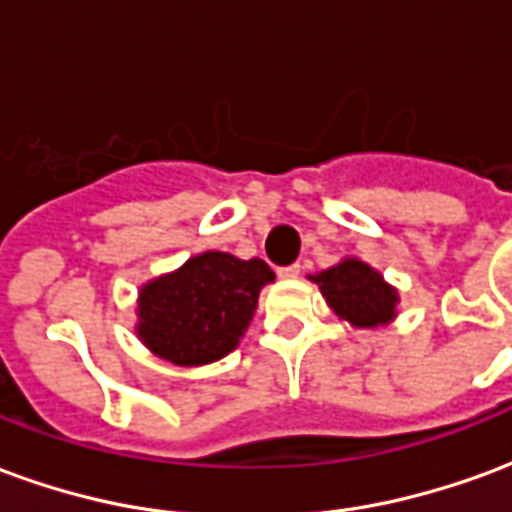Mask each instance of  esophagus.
<instances>
[{"mask_svg": "<svg viewBox=\"0 0 512 512\" xmlns=\"http://www.w3.org/2000/svg\"><path fill=\"white\" fill-rule=\"evenodd\" d=\"M277 274H279V277H282V279H296V277H299V274H301V266H299V263H293V266L279 268Z\"/></svg>", "mask_w": 512, "mask_h": 512, "instance_id": "obj_1", "label": "esophagus"}]
</instances>
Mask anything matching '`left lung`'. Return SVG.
Wrapping results in <instances>:
<instances>
[{"label": "left lung", "mask_w": 512, "mask_h": 512, "mask_svg": "<svg viewBox=\"0 0 512 512\" xmlns=\"http://www.w3.org/2000/svg\"><path fill=\"white\" fill-rule=\"evenodd\" d=\"M312 282H318L334 315L354 323L356 329H376L397 315V290L384 282L376 268L356 257H345L343 263L312 277Z\"/></svg>", "instance_id": "left-lung-1"}]
</instances>
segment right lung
Here are the masks:
<instances>
[{"mask_svg": "<svg viewBox=\"0 0 512 512\" xmlns=\"http://www.w3.org/2000/svg\"><path fill=\"white\" fill-rule=\"evenodd\" d=\"M274 282L263 260L227 252L189 257L178 271L139 290V340L172 365H211L233 351L257 310L260 288Z\"/></svg>", "mask_w": 512, "mask_h": 512, "instance_id": "add662e5", "label": "right lung"}]
</instances>
